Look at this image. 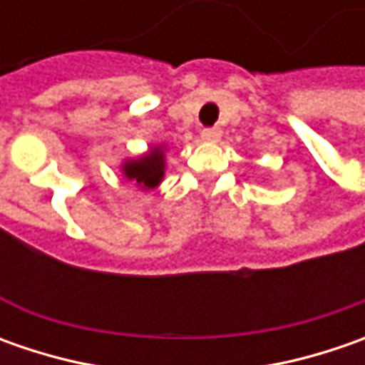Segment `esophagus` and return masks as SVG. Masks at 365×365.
Here are the masks:
<instances>
[{
	"instance_id": "esophagus-1",
	"label": "esophagus",
	"mask_w": 365,
	"mask_h": 365,
	"mask_svg": "<svg viewBox=\"0 0 365 365\" xmlns=\"http://www.w3.org/2000/svg\"><path fill=\"white\" fill-rule=\"evenodd\" d=\"M201 138H203L205 142H217L219 138H221V130L219 128H205L203 132H201Z\"/></svg>"
}]
</instances>
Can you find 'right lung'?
<instances>
[{
	"instance_id": "1",
	"label": "right lung",
	"mask_w": 365,
	"mask_h": 365,
	"mask_svg": "<svg viewBox=\"0 0 365 365\" xmlns=\"http://www.w3.org/2000/svg\"><path fill=\"white\" fill-rule=\"evenodd\" d=\"M164 146H154L140 158L123 162L121 170L128 180H133L140 189H156L164 178Z\"/></svg>"
}]
</instances>
